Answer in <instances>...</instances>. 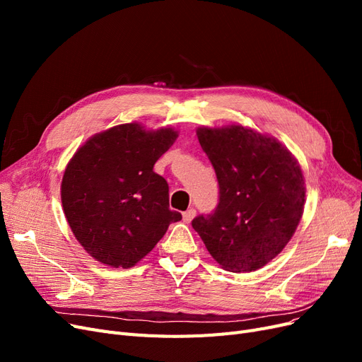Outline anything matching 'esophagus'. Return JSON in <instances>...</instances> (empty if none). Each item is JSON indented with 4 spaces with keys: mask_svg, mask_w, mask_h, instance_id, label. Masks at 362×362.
Here are the masks:
<instances>
[{
    "mask_svg": "<svg viewBox=\"0 0 362 362\" xmlns=\"http://www.w3.org/2000/svg\"><path fill=\"white\" fill-rule=\"evenodd\" d=\"M194 216H196V210H194V208H190V210L182 213V221H184L185 223H190V222L193 221V218H194Z\"/></svg>",
    "mask_w": 362,
    "mask_h": 362,
    "instance_id": "esophagus-1",
    "label": "esophagus"
}]
</instances>
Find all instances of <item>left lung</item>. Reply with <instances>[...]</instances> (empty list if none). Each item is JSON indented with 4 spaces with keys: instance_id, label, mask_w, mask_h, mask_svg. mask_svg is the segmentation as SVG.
Segmentation results:
<instances>
[{
    "instance_id": "obj_1",
    "label": "left lung",
    "mask_w": 362,
    "mask_h": 362,
    "mask_svg": "<svg viewBox=\"0 0 362 362\" xmlns=\"http://www.w3.org/2000/svg\"><path fill=\"white\" fill-rule=\"evenodd\" d=\"M196 134L216 170L218 204L192 226L225 270L264 267L287 246L303 214L298 160L275 137L242 125L199 127Z\"/></svg>"
}]
</instances>
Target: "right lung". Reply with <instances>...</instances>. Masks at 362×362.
Masks as SVG:
<instances>
[{"instance_id": "right-lung-1", "label": "right lung", "mask_w": 362, "mask_h": 362, "mask_svg": "<svg viewBox=\"0 0 362 362\" xmlns=\"http://www.w3.org/2000/svg\"><path fill=\"white\" fill-rule=\"evenodd\" d=\"M178 137L164 127L116 125L92 136L69 160L62 205L75 238L96 261L133 267L181 213L169 208V185L156 161Z\"/></svg>"}]
</instances>
